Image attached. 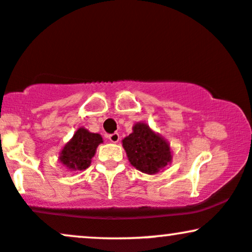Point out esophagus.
Segmentation results:
<instances>
[{
  "mask_svg": "<svg viewBox=\"0 0 252 252\" xmlns=\"http://www.w3.org/2000/svg\"><path fill=\"white\" fill-rule=\"evenodd\" d=\"M109 140L110 142L117 143L118 141H120V134H118V132H114V134L109 135Z\"/></svg>",
  "mask_w": 252,
  "mask_h": 252,
  "instance_id": "1",
  "label": "esophagus"
}]
</instances>
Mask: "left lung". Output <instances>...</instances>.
I'll list each match as a JSON object with an SVG mask.
<instances>
[{
    "label": "left lung",
    "mask_w": 252,
    "mask_h": 252,
    "mask_svg": "<svg viewBox=\"0 0 252 252\" xmlns=\"http://www.w3.org/2000/svg\"><path fill=\"white\" fill-rule=\"evenodd\" d=\"M122 146L131 166L146 174H158L172 163L168 141L144 122L134 124L131 134L122 140Z\"/></svg>",
    "instance_id": "left-lung-1"
}]
</instances>
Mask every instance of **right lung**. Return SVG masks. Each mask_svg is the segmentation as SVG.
<instances>
[{"mask_svg":"<svg viewBox=\"0 0 252 252\" xmlns=\"http://www.w3.org/2000/svg\"><path fill=\"white\" fill-rule=\"evenodd\" d=\"M100 143H103L102 136L80 126L59 153L60 163L70 172H83L90 167Z\"/></svg>","mask_w":252,"mask_h":252,"instance_id":"1","label":"right lung"}]
</instances>
